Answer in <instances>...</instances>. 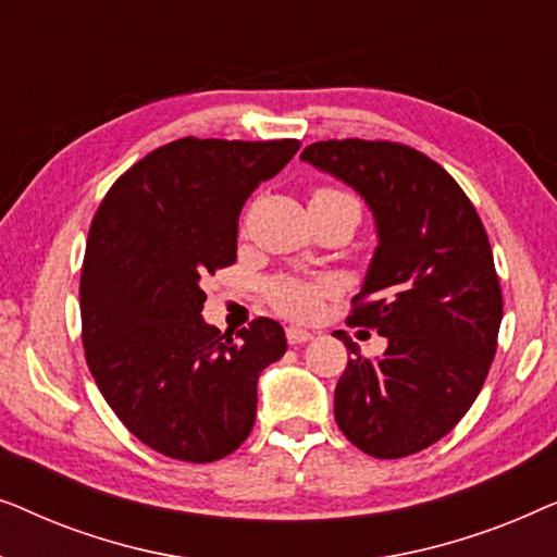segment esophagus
Returning a JSON list of instances; mask_svg holds the SVG:
<instances>
[{"instance_id": "obj_1", "label": "esophagus", "mask_w": 557, "mask_h": 557, "mask_svg": "<svg viewBox=\"0 0 557 557\" xmlns=\"http://www.w3.org/2000/svg\"><path fill=\"white\" fill-rule=\"evenodd\" d=\"M314 334L309 330H301V326H286V339L288 345H304V342H309Z\"/></svg>"}]
</instances>
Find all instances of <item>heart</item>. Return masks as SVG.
<instances>
[{
    "label": "heart",
    "instance_id": "heart-1",
    "mask_svg": "<svg viewBox=\"0 0 557 557\" xmlns=\"http://www.w3.org/2000/svg\"><path fill=\"white\" fill-rule=\"evenodd\" d=\"M311 202H347L355 205V197L342 193L334 187H319L311 195ZM330 281H307V278H294V276H281L273 278L269 284V299L273 307L294 319H309L319 311V304L326 294H330Z\"/></svg>",
    "mask_w": 557,
    "mask_h": 557
}]
</instances>
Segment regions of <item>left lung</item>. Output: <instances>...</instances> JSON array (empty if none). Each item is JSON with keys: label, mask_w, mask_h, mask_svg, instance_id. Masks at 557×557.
<instances>
[{"label": "left lung", "mask_w": 557, "mask_h": 557, "mask_svg": "<svg viewBox=\"0 0 557 557\" xmlns=\"http://www.w3.org/2000/svg\"><path fill=\"white\" fill-rule=\"evenodd\" d=\"M304 162L368 202L377 248L349 324L377 330V360L355 357L334 387L342 433L375 459L444 438L467 416L497 352L502 288L474 205L444 166L395 141L309 144Z\"/></svg>", "instance_id": "left-lung-1"}]
</instances>
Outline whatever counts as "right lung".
Returning a JSON list of instances; mask_svg holds the SVG:
<instances>
[{
	"label": "right lung",
	"instance_id": "add662e5",
	"mask_svg": "<svg viewBox=\"0 0 557 557\" xmlns=\"http://www.w3.org/2000/svg\"><path fill=\"white\" fill-rule=\"evenodd\" d=\"M299 147L185 136L121 174L90 223L81 271L90 375L121 423L170 459L233 454L256 423L258 375L286 352L269 317L233 337L200 311L202 278L235 263L243 205Z\"/></svg>",
	"mask_w": 557,
	"mask_h": 557
}]
</instances>
